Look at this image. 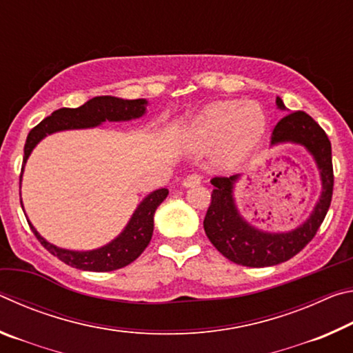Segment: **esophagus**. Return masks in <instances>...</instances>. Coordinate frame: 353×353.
Listing matches in <instances>:
<instances>
[{
	"label": "esophagus",
	"mask_w": 353,
	"mask_h": 353,
	"mask_svg": "<svg viewBox=\"0 0 353 353\" xmlns=\"http://www.w3.org/2000/svg\"><path fill=\"white\" fill-rule=\"evenodd\" d=\"M201 183V176L199 174H190L183 179V187L190 188V187H196V185Z\"/></svg>",
	"instance_id": "34e87169"
}]
</instances>
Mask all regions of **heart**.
<instances>
[{"mask_svg": "<svg viewBox=\"0 0 353 353\" xmlns=\"http://www.w3.org/2000/svg\"><path fill=\"white\" fill-rule=\"evenodd\" d=\"M265 112L256 103L221 101L207 105L190 124L188 137L196 148L214 146V163L234 166L265 130Z\"/></svg>", "mask_w": 353, "mask_h": 353, "instance_id": "heart-1", "label": "heart"}]
</instances>
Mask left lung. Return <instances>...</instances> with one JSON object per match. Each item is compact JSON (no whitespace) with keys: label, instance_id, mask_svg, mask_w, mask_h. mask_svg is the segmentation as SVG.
<instances>
[{"label":"left lung","instance_id":"1","mask_svg":"<svg viewBox=\"0 0 353 353\" xmlns=\"http://www.w3.org/2000/svg\"><path fill=\"white\" fill-rule=\"evenodd\" d=\"M276 103L279 109H285L282 99L277 98ZM288 141L302 145L313 155L322 182L318 204L310 218L297 229L283 234L255 229L243 219L235 205L234 185L240 174L213 177L210 181L214 188L204 219V230L213 246L236 265L265 268L292 259L313 240L330 207L333 194L332 145L324 129L305 112L288 113L274 128L271 146Z\"/></svg>","mask_w":353,"mask_h":353}]
</instances>
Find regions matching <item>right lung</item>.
Segmentation results:
<instances>
[{
	"instance_id": "1",
	"label": "right lung",
	"mask_w": 353,
	"mask_h": 353,
	"mask_svg": "<svg viewBox=\"0 0 353 353\" xmlns=\"http://www.w3.org/2000/svg\"><path fill=\"white\" fill-rule=\"evenodd\" d=\"M146 99H121L115 97H97L85 104L76 109H59L40 121L37 126L31 129L28 134L25 145V157H23V170L29 155H31L35 145L45 139L46 135L59 132V130L68 129H85L94 128L104 121H129V119L140 118L146 112ZM21 182V176H20ZM168 196V190L160 188L148 194L145 199L137 207L132 218L121 234L115 240L105 246L93 250H68L54 246L48 243L43 236H40L34 225L29 223L34 235L41 243L48 252H51L59 260L67 263V265L82 271H94V272H107L115 271L119 268L128 266L129 263L139 259L143 250L148 248L154 232V213L157 207L162 204ZM23 207V205H21Z\"/></svg>"
}]
</instances>
